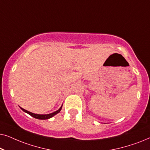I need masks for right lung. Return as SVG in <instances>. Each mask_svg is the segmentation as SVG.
Returning <instances> with one entry per match:
<instances>
[{
	"label": "right lung",
	"mask_w": 150,
	"mask_h": 150,
	"mask_svg": "<svg viewBox=\"0 0 150 150\" xmlns=\"http://www.w3.org/2000/svg\"><path fill=\"white\" fill-rule=\"evenodd\" d=\"M62 106L63 104L61 105V106L60 108H59V109H58L56 111L52 112V113H49V114H45V115H40V114H35V113H33L31 112H29L28 111V110H26L25 109H24V108H22L20 107V108L23 110L24 112H26V113H28V115H30V116H32L34 118H36V119H38V120H48V119H50L51 117H52L53 116H54L55 115H57V113H59V112L61 111V108H62Z\"/></svg>",
	"instance_id": "obj_1"
}]
</instances>
